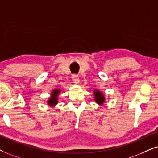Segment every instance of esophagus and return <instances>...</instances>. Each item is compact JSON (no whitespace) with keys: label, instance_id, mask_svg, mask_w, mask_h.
<instances>
[{"label":"esophagus","instance_id":"1","mask_svg":"<svg viewBox=\"0 0 158 158\" xmlns=\"http://www.w3.org/2000/svg\"><path fill=\"white\" fill-rule=\"evenodd\" d=\"M72 81H73V83L76 84V85H77V84L79 83V78L78 77V75H72Z\"/></svg>","mask_w":158,"mask_h":158}]
</instances>
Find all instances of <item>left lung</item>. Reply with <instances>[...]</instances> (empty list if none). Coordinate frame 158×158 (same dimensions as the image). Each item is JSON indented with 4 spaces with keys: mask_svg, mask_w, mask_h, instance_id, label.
Instances as JSON below:
<instances>
[{
    "mask_svg": "<svg viewBox=\"0 0 158 158\" xmlns=\"http://www.w3.org/2000/svg\"><path fill=\"white\" fill-rule=\"evenodd\" d=\"M93 95L96 103L98 104L99 106H102L105 101H106V97H105L104 94L99 89H94L93 90Z\"/></svg>",
    "mask_w": 158,
    "mask_h": 158,
    "instance_id": "1",
    "label": "left lung"
}]
</instances>
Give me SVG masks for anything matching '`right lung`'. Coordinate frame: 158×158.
I'll return each instance as SVG.
<instances>
[{
    "mask_svg": "<svg viewBox=\"0 0 158 158\" xmlns=\"http://www.w3.org/2000/svg\"><path fill=\"white\" fill-rule=\"evenodd\" d=\"M61 92L60 89H54L52 90L51 93H50V96L47 100V103L48 106L51 108H54L58 102V95Z\"/></svg>",
    "mask_w": 158,
    "mask_h": 158,
    "instance_id": "add662e5",
    "label": "right lung"
}]
</instances>
